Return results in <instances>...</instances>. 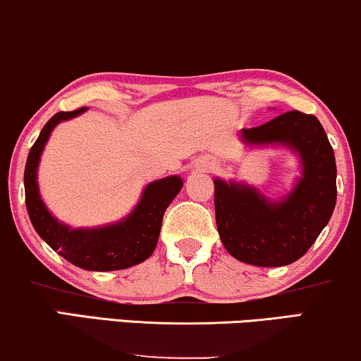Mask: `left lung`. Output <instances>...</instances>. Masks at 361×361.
I'll list each match as a JSON object with an SVG mask.
<instances>
[{"mask_svg":"<svg viewBox=\"0 0 361 361\" xmlns=\"http://www.w3.org/2000/svg\"><path fill=\"white\" fill-rule=\"evenodd\" d=\"M250 145L283 143L302 161V177L283 202L270 203L245 185L215 179V215L221 243L234 259L281 267L302 257L332 216L337 200L336 156L319 120L290 111L243 130Z\"/></svg>","mask_w":361,"mask_h":361,"instance_id":"1","label":"left lung"}]
</instances>
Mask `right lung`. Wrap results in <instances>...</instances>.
<instances>
[{
    "label": "right lung",
    "mask_w": 361,
    "mask_h": 361,
    "mask_svg": "<svg viewBox=\"0 0 361 361\" xmlns=\"http://www.w3.org/2000/svg\"><path fill=\"white\" fill-rule=\"evenodd\" d=\"M85 112V107L71 112H56L44 125L39 138L29 151L24 169L25 207L39 236L55 252L76 267L94 271H111L133 267L153 254L158 244L163 215L182 189L180 177L172 176L149 184L132 215L122 223L97 229H70L56 221L40 200L37 189V164L42 149L54 127L61 120Z\"/></svg>",
    "instance_id": "right-lung-1"
}]
</instances>
